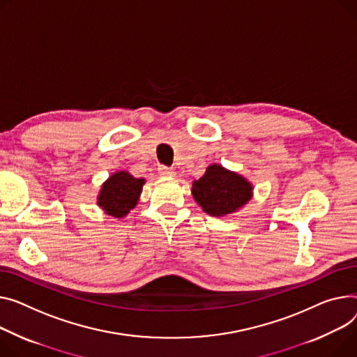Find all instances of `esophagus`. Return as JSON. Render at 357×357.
I'll return each mask as SVG.
<instances>
[{
	"mask_svg": "<svg viewBox=\"0 0 357 357\" xmlns=\"http://www.w3.org/2000/svg\"><path fill=\"white\" fill-rule=\"evenodd\" d=\"M159 174L162 176H166V178L175 176V171L172 168H168V166H159Z\"/></svg>",
	"mask_w": 357,
	"mask_h": 357,
	"instance_id": "34e87169",
	"label": "esophagus"
}]
</instances>
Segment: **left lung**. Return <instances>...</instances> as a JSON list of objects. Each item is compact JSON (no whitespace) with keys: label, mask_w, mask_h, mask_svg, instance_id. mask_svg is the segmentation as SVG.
Returning <instances> with one entry per match:
<instances>
[{"label":"left lung","mask_w":357,"mask_h":357,"mask_svg":"<svg viewBox=\"0 0 357 357\" xmlns=\"http://www.w3.org/2000/svg\"><path fill=\"white\" fill-rule=\"evenodd\" d=\"M192 197L211 217H225L252 198V185L221 165H209L204 176L192 182Z\"/></svg>","instance_id":"1"}]
</instances>
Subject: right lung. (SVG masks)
Returning a JSON list of instances; mask_svg holds the SVG:
<instances>
[{
  "instance_id": "add662e5",
  "label": "right lung",
  "mask_w": 357,
  "mask_h": 357,
  "mask_svg": "<svg viewBox=\"0 0 357 357\" xmlns=\"http://www.w3.org/2000/svg\"><path fill=\"white\" fill-rule=\"evenodd\" d=\"M144 185V178H135L128 171H117L102 185L98 205L107 215L123 218L137 205Z\"/></svg>"
}]
</instances>
